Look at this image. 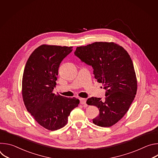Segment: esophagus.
<instances>
[{
  "mask_svg": "<svg viewBox=\"0 0 158 158\" xmlns=\"http://www.w3.org/2000/svg\"><path fill=\"white\" fill-rule=\"evenodd\" d=\"M79 101H80V103H81V104H85V102H86V99H85L80 98V99H79Z\"/></svg>",
  "mask_w": 158,
  "mask_h": 158,
  "instance_id": "esophagus-1",
  "label": "esophagus"
}]
</instances>
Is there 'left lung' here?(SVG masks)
Here are the masks:
<instances>
[{
    "label": "left lung",
    "instance_id": "8db88e82",
    "mask_svg": "<svg viewBox=\"0 0 158 158\" xmlns=\"http://www.w3.org/2000/svg\"><path fill=\"white\" fill-rule=\"evenodd\" d=\"M74 54L93 67L94 77L106 90L104 101L93 97L86 101L99 110L93 123L101 127L113 126L125 115L136 94L137 79L131 58L119 45L106 42L77 47Z\"/></svg>",
    "mask_w": 158,
    "mask_h": 158
}]
</instances>
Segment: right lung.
Returning <instances> with one entry per match:
<instances>
[{
	"label": "right lung",
	"instance_id": "obj_1",
	"mask_svg": "<svg viewBox=\"0 0 158 158\" xmlns=\"http://www.w3.org/2000/svg\"><path fill=\"white\" fill-rule=\"evenodd\" d=\"M73 47L41 45L29 56L22 83V98L27 111L42 127L59 129L68 121L71 112L79 100L53 93L62 60Z\"/></svg>",
	"mask_w": 158,
	"mask_h": 158
}]
</instances>
